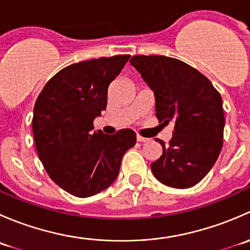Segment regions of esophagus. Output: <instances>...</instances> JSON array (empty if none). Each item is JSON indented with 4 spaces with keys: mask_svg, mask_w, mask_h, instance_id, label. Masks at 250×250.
<instances>
[{
    "mask_svg": "<svg viewBox=\"0 0 250 250\" xmlns=\"http://www.w3.org/2000/svg\"><path fill=\"white\" fill-rule=\"evenodd\" d=\"M137 140L139 141V143H146V141H148L147 138H144L141 137V135H137Z\"/></svg>",
    "mask_w": 250,
    "mask_h": 250,
    "instance_id": "34e87169",
    "label": "esophagus"
}]
</instances>
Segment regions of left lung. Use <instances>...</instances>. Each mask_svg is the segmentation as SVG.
Listing matches in <instances>:
<instances>
[{
    "mask_svg": "<svg viewBox=\"0 0 250 250\" xmlns=\"http://www.w3.org/2000/svg\"><path fill=\"white\" fill-rule=\"evenodd\" d=\"M130 64L153 92L156 117L174 123L173 137L151 165L165 185L188 188L209 173L223 147V100L210 81L181 60L163 55H134Z\"/></svg>",
    "mask_w": 250,
    "mask_h": 250,
    "instance_id": "left-lung-1",
    "label": "left lung"
}]
</instances>
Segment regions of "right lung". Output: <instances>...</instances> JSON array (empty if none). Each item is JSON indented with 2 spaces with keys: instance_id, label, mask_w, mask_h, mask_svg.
<instances>
[{
  "instance_id": "right-lung-1",
  "label": "right lung",
  "mask_w": 250,
  "mask_h": 250,
  "mask_svg": "<svg viewBox=\"0 0 250 250\" xmlns=\"http://www.w3.org/2000/svg\"><path fill=\"white\" fill-rule=\"evenodd\" d=\"M130 55L85 60L60 70L46 83L34 107L32 132L48 175L76 197H89L117 178L121 161L133 147L132 129L93 132L106 109L107 88Z\"/></svg>"
}]
</instances>
